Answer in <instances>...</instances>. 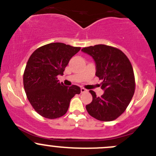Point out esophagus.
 <instances>
[{"label":"esophagus","mask_w":156,"mask_h":156,"mask_svg":"<svg viewBox=\"0 0 156 156\" xmlns=\"http://www.w3.org/2000/svg\"><path fill=\"white\" fill-rule=\"evenodd\" d=\"M87 90L85 89V88H84V87H81V94H84V93H86L87 92Z\"/></svg>","instance_id":"esophagus-1"}]
</instances>
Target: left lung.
<instances>
[{
    "label": "left lung",
    "mask_w": 156,
    "mask_h": 156,
    "mask_svg": "<svg viewBox=\"0 0 156 156\" xmlns=\"http://www.w3.org/2000/svg\"><path fill=\"white\" fill-rule=\"evenodd\" d=\"M93 57L96 63V75L102 80L101 97L90 90L92 102L86 106L90 115L102 122H111L126 110L135 91L133 67L126 55L119 49L97 44L82 49Z\"/></svg>",
    "instance_id": "obj_1"
}]
</instances>
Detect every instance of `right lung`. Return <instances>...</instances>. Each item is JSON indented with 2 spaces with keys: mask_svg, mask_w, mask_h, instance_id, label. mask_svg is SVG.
<instances>
[{
  "mask_svg": "<svg viewBox=\"0 0 156 156\" xmlns=\"http://www.w3.org/2000/svg\"><path fill=\"white\" fill-rule=\"evenodd\" d=\"M80 50L63 43H50L37 48L29 57L23 85L29 103L40 115L49 119L62 117L68 111L71 99L81 93L78 86L67 87L57 78Z\"/></svg>",
  "mask_w": 156,
  "mask_h": 156,
  "instance_id": "1",
  "label": "right lung"
}]
</instances>
